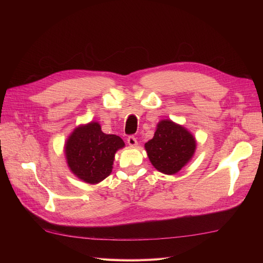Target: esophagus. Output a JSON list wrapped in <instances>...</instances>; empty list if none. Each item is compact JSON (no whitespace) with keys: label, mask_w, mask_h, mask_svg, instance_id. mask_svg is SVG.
Listing matches in <instances>:
<instances>
[{"label":"esophagus","mask_w":263,"mask_h":263,"mask_svg":"<svg viewBox=\"0 0 263 263\" xmlns=\"http://www.w3.org/2000/svg\"><path fill=\"white\" fill-rule=\"evenodd\" d=\"M127 142H128L129 146H133V147L138 145L137 139L135 138V136H133V135H132V136H128V138H127Z\"/></svg>","instance_id":"34e87169"}]
</instances>
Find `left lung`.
<instances>
[{
	"label": "left lung",
	"instance_id": "8db88e82",
	"mask_svg": "<svg viewBox=\"0 0 263 263\" xmlns=\"http://www.w3.org/2000/svg\"><path fill=\"white\" fill-rule=\"evenodd\" d=\"M195 147L192 135L169 119L158 124L155 136L145 145L149 160L164 174L179 172L192 158Z\"/></svg>",
	"mask_w": 263,
	"mask_h": 263
}]
</instances>
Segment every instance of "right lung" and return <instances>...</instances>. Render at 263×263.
<instances>
[{"label":"right lung","instance_id":"add662e5","mask_svg":"<svg viewBox=\"0 0 263 263\" xmlns=\"http://www.w3.org/2000/svg\"><path fill=\"white\" fill-rule=\"evenodd\" d=\"M124 146L121 137L104 134L98 123H90L74 129L67 140V162L79 179L95 184L109 176L115 153Z\"/></svg>","mask_w":263,"mask_h":263}]
</instances>
